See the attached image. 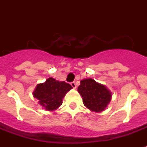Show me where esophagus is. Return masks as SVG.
Returning <instances> with one entry per match:
<instances>
[{"label":"esophagus","instance_id":"1","mask_svg":"<svg viewBox=\"0 0 147 147\" xmlns=\"http://www.w3.org/2000/svg\"><path fill=\"white\" fill-rule=\"evenodd\" d=\"M71 85L72 86V88H76V84L75 82H71Z\"/></svg>","mask_w":147,"mask_h":147}]
</instances>
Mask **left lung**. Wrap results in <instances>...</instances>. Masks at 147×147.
Returning <instances> with one entry per match:
<instances>
[{"label": "left lung", "instance_id": "obj_1", "mask_svg": "<svg viewBox=\"0 0 147 147\" xmlns=\"http://www.w3.org/2000/svg\"><path fill=\"white\" fill-rule=\"evenodd\" d=\"M80 82L78 92L85 107L92 111H103L111 101V92L105 85L98 83L92 78H85Z\"/></svg>", "mask_w": 147, "mask_h": 147}]
</instances>
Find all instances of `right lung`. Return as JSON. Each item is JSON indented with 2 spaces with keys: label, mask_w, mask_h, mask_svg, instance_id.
Returning a JSON list of instances; mask_svg holds the SVG:
<instances>
[{
  "label": "right lung",
  "mask_w": 147,
  "mask_h": 147,
  "mask_svg": "<svg viewBox=\"0 0 147 147\" xmlns=\"http://www.w3.org/2000/svg\"><path fill=\"white\" fill-rule=\"evenodd\" d=\"M71 88L68 83L49 78L44 83L36 85L33 97L39 100V104L47 111H53L62 105V98Z\"/></svg>",
  "instance_id": "1"
}]
</instances>
